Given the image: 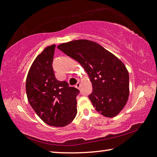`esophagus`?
Wrapping results in <instances>:
<instances>
[{
	"instance_id": "obj_1",
	"label": "esophagus",
	"mask_w": 157,
	"mask_h": 157,
	"mask_svg": "<svg viewBox=\"0 0 157 157\" xmlns=\"http://www.w3.org/2000/svg\"><path fill=\"white\" fill-rule=\"evenodd\" d=\"M75 87H76L77 89H79V87H80V83H79V82L77 83L76 85H75Z\"/></svg>"
}]
</instances>
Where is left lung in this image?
Masks as SVG:
<instances>
[{
    "label": "left lung",
    "instance_id": "obj_1",
    "mask_svg": "<svg viewBox=\"0 0 157 157\" xmlns=\"http://www.w3.org/2000/svg\"><path fill=\"white\" fill-rule=\"evenodd\" d=\"M83 67L92 83L89 96L96 110L107 117L120 113L129 96V75L123 62L95 42L76 40L57 47Z\"/></svg>",
    "mask_w": 157,
    "mask_h": 157
}]
</instances>
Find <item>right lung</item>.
Masks as SVG:
<instances>
[{"label": "right lung", "instance_id": "1", "mask_svg": "<svg viewBox=\"0 0 157 157\" xmlns=\"http://www.w3.org/2000/svg\"><path fill=\"white\" fill-rule=\"evenodd\" d=\"M55 44L46 47L36 57L30 68L26 82L28 101L44 123L63 127L75 117L79 91L59 81L52 68Z\"/></svg>", "mask_w": 157, "mask_h": 157}]
</instances>
